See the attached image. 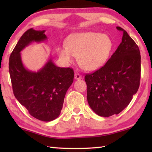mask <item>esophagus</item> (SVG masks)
<instances>
[{
  "label": "esophagus",
  "instance_id": "esophagus-1",
  "mask_svg": "<svg viewBox=\"0 0 152 152\" xmlns=\"http://www.w3.org/2000/svg\"><path fill=\"white\" fill-rule=\"evenodd\" d=\"M74 78H75L76 80H80L82 78V76L80 75L78 73H75V74H74Z\"/></svg>",
  "mask_w": 152,
  "mask_h": 152
}]
</instances>
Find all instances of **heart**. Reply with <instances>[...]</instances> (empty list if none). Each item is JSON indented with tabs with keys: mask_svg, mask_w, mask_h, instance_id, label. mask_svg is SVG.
I'll list each match as a JSON object with an SVG mask.
<instances>
[{
	"mask_svg": "<svg viewBox=\"0 0 152 152\" xmlns=\"http://www.w3.org/2000/svg\"><path fill=\"white\" fill-rule=\"evenodd\" d=\"M67 46L58 48V55L64 64L73 63L76 57L84 70L94 71L103 66L110 56L113 43L107 34L84 32L70 35Z\"/></svg>",
	"mask_w": 152,
	"mask_h": 152,
	"instance_id": "heart-1",
	"label": "heart"
}]
</instances>
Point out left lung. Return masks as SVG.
Segmentation results:
<instances>
[{
  "mask_svg": "<svg viewBox=\"0 0 152 152\" xmlns=\"http://www.w3.org/2000/svg\"><path fill=\"white\" fill-rule=\"evenodd\" d=\"M122 31V42L99 70L86 74L87 101L101 117L117 115L128 106L137 92L141 76V56L138 46L127 31Z\"/></svg>",
  "mask_w": 152,
  "mask_h": 152,
  "instance_id": "8db88e82",
  "label": "left lung"
}]
</instances>
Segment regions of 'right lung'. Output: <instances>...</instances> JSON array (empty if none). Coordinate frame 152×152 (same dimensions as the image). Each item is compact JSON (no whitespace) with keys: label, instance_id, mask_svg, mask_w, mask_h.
Instances as JSON below:
<instances>
[{"label":"right lung","instance_id":"right-lung-1","mask_svg":"<svg viewBox=\"0 0 152 152\" xmlns=\"http://www.w3.org/2000/svg\"><path fill=\"white\" fill-rule=\"evenodd\" d=\"M45 31L27 30L20 38L9 58V73L16 99L29 114L42 121H51L60 115L64 97L74 81V71L56 66L50 58L37 72L25 68L20 51L33 42L48 39Z\"/></svg>","mask_w":152,"mask_h":152}]
</instances>
